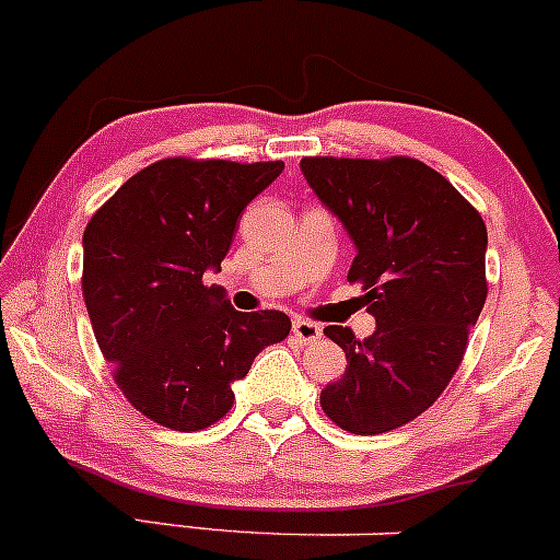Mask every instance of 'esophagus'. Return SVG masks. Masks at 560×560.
<instances>
[{"label":"esophagus","mask_w":560,"mask_h":560,"mask_svg":"<svg viewBox=\"0 0 560 560\" xmlns=\"http://www.w3.org/2000/svg\"><path fill=\"white\" fill-rule=\"evenodd\" d=\"M291 330H293V339H296L299 345H315V341L323 336L320 326L310 320H293Z\"/></svg>","instance_id":"obj_1"}]
</instances>
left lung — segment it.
I'll return each instance as SVG.
<instances>
[{
	"mask_svg": "<svg viewBox=\"0 0 560 560\" xmlns=\"http://www.w3.org/2000/svg\"><path fill=\"white\" fill-rule=\"evenodd\" d=\"M315 195L358 245L347 280L376 317L369 339L323 334L347 354L320 393L326 417L354 435L398 430L424 413L459 369L486 304V224L451 182L413 158H304Z\"/></svg>",
	"mask_w": 560,
	"mask_h": 560,
	"instance_id": "1",
	"label": "left lung"
}]
</instances>
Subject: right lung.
I'll list each match as a JSON object with an SVG mask.
<instances>
[{
    "label": "right lung",
    "mask_w": 560,
    "mask_h": 560,
    "mask_svg": "<svg viewBox=\"0 0 560 560\" xmlns=\"http://www.w3.org/2000/svg\"><path fill=\"white\" fill-rule=\"evenodd\" d=\"M282 162L165 158L130 176L85 226L82 296L130 406L197 432L230 413L232 382L291 330L280 310L237 312L202 275L221 269L240 213Z\"/></svg>",
    "instance_id": "1"
}]
</instances>
